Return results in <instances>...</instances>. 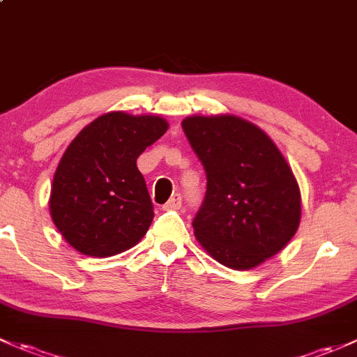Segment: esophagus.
I'll return each instance as SVG.
<instances>
[{"label":"esophagus","mask_w":357,"mask_h":357,"mask_svg":"<svg viewBox=\"0 0 357 357\" xmlns=\"http://www.w3.org/2000/svg\"><path fill=\"white\" fill-rule=\"evenodd\" d=\"M164 210H179L181 208V195L176 193L169 198V202L166 205H162Z\"/></svg>","instance_id":"1"}]
</instances>
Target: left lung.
<instances>
[{
	"label": "left lung",
	"instance_id": "8db88e82",
	"mask_svg": "<svg viewBox=\"0 0 357 357\" xmlns=\"http://www.w3.org/2000/svg\"><path fill=\"white\" fill-rule=\"evenodd\" d=\"M181 125L207 172L195 238L224 267H258L299 227L301 191L294 172L272 138L245 118L195 114Z\"/></svg>",
	"mask_w": 357,
	"mask_h": 357
}]
</instances>
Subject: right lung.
Masks as SVG:
<instances>
[{"label":"right lung","mask_w":357,"mask_h":357,"mask_svg":"<svg viewBox=\"0 0 357 357\" xmlns=\"http://www.w3.org/2000/svg\"><path fill=\"white\" fill-rule=\"evenodd\" d=\"M169 123L111 111L85 126L63 153L51 185V219L82 255L114 257L147 234L153 205L137 159Z\"/></svg>","instance_id":"1"}]
</instances>
